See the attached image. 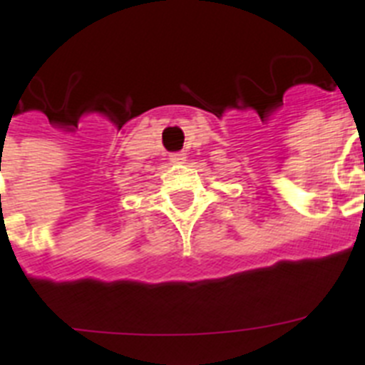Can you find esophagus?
<instances>
[{
  "mask_svg": "<svg viewBox=\"0 0 365 365\" xmlns=\"http://www.w3.org/2000/svg\"><path fill=\"white\" fill-rule=\"evenodd\" d=\"M186 155L185 153H172L170 155V163L172 164H185Z\"/></svg>",
  "mask_w": 365,
  "mask_h": 365,
  "instance_id": "34e87169",
  "label": "esophagus"
}]
</instances>
